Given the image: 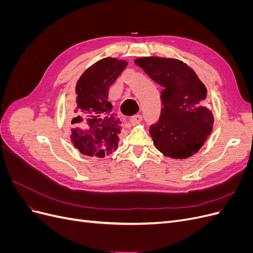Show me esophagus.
Wrapping results in <instances>:
<instances>
[{
    "label": "esophagus",
    "instance_id": "34e87169",
    "mask_svg": "<svg viewBox=\"0 0 253 253\" xmlns=\"http://www.w3.org/2000/svg\"><path fill=\"white\" fill-rule=\"evenodd\" d=\"M141 120H142L141 115H136V116H134V117L129 119V122H131V125L135 126V125H138Z\"/></svg>",
    "mask_w": 253,
    "mask_h": 253
}]
</instances>
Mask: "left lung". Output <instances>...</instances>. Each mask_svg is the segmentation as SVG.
Listing matches in <instances>:
<instances>
[{"mask_svg":"<svg viewBox=\"0 0 253 253\" xmlns=\"http://www.w3.org/2000/svg\"><path fill=\"white\" fill-rule=\"evenodd\" d=\"M135 64L163 86L160 117L150 126L156 149L175 159L193 155L203 147L213 125L204 83L177 59L144 57L136 59Z\"/></svg>","mask_w":253,"mask_h":253,"instance_id":"left-lung-1","label":"left lung"}]
</instances>
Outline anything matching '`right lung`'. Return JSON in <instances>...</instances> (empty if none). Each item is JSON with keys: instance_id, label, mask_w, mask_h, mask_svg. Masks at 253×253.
Instances as JSON below:
<instances>
[{"instance_id": "add662e5", "label": "right lung", "mask_w": 253, "mask_h": 253, "mask_svg": "<svg viewBox=\"0 0 253 253\" xmlns=\"http://www.w3.org/2000/svg\"><path fill=\"white\" fill-rule=\"evenodd\" d=\"M125 60L104 58L88 67L76 85L77 109L72 142L82 154L99 158L118 148L121 121L108 100L109 88L126 67Z\"/></svg>"}]
</instances>
